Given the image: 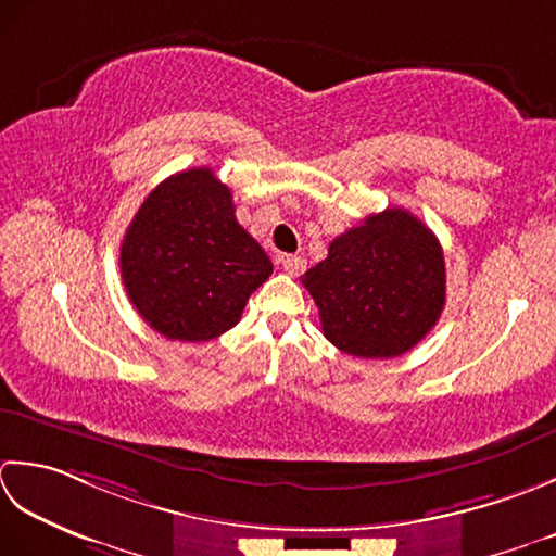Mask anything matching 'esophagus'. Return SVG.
Listing matches in <instances>:
<instances>
[{
    "instance_id": "esophagus-1",
    "label": "esophagus",
    "mask_w": 556,
    "mask_h": 556,
    "mask_svg": "<svg viewBox=\"0 0 556 556\" xmlns=\"http://www.w3.org/2000/svg\"><path fill=\"white\" fill-rule=\"evenodd\" d=\"M280 264H282V270H286V274H290V276H300L302 270L307 268V262H304L302 256H292V254L282 256Z\"/></svg>"
}]
</instances>
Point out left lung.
I'll return each mask as SVG.
<instances>
[{"mask_svg":"<svg viewBox=\"0 0 556 556\" xmlns=\"http://www.w3.org/2000/svg\"><path fill=\"white\" fill-rule=\"evenodd\" d=\"M302 286L338 350L365 359L399 357L432 331L444 309V252L420 218L387 208L336 237Z\"/></svg>","mask_w":556,"mask_h":556,"instance_id":"1","label":"left lung"}]
</instances>
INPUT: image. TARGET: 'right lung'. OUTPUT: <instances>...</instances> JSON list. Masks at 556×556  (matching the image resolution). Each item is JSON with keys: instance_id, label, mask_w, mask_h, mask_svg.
Wrapping results in <instances>:
<instances>
[{"instance_id": "right-lung-1", "label": "right lung", "mask_w": 556, "mask_h": 556, "mask_svg": "<svg viewBox=\"0 0 556 556\" xmlns=\"http://www.w3.org/2000/svg\"><path fill=\"white\" fill-rule=\"evenodd\" d=\"M119 270L153 331L203 343L240 321L274 264L237 223L232 191L211 167H194L146 197L119 247Z\"/></svg>"}]
</instances>
